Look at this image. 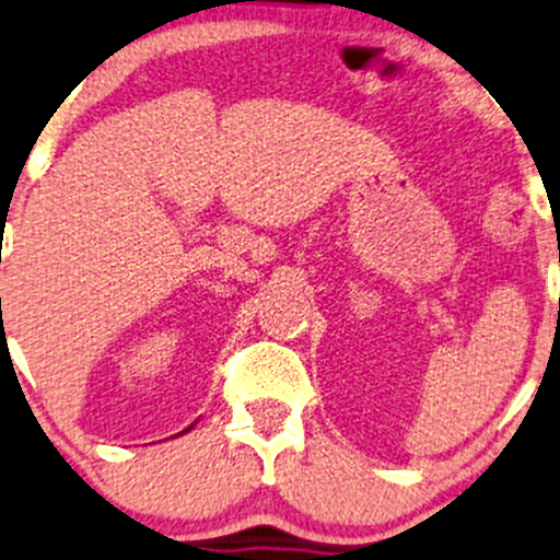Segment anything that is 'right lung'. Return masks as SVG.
Returning a JSON list of instances; mask_svg holds the SVG:
<instances>
[{
	"mask_svg": "<svg viewBox=\"0 0 560 560\" xmlns=\"http://www.w3.org/2000/svg\"><path fill=\"white\" fill-rule=\"evenodd\" d=\"M185 432H187V429H185Z\"/></svg>",
	"mask_w": 560,
	"mask_h": 560,
	"instance_id": "add662e5",
	"label": "right lung"
}]
</instances>
